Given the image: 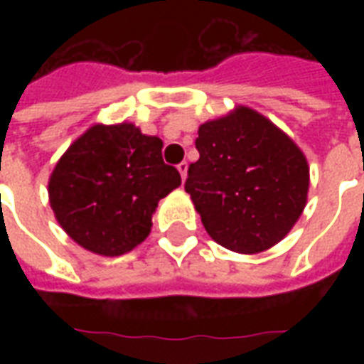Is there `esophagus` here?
<instances>
[{
	"mask_svg": "<svg viewBox=\"0 0 364 364\" xmlns=\"http://www.w3.org/2000/svg\"><path fill=\"white\" fill-rule=\"evenodd\" d=\"M177 170H179V173H181V177H183V181H185V177H187V170H188L187 162H185V160H183V162H179V164H177Z\"/></svg>",
	"mask_w": 364,
	"mask_h": 364,
	"instance_id": "esophagus-1",
	"label": "esophagus"
}]
</instances>
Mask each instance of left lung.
<instances>
[{
  "label": "left lung",
  "mask_w": 364,
  "mask_h": 364,
  "mask_svg": "<svg viewBox=\"0 0 364 364\" xmlns=\"http://www.w3.org/2000/svg\"><path fill=\"white\" fill-rule=\"evenodd\" d=\"M200 159L185 191L204 228L223 247L259 253L276 245L306 205L304 154L268 119L249 107L198 128Z\"/></svg>",
  "instance_id": "1"
}]
</instances>
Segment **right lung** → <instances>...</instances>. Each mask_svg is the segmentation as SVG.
Returning <instances> with one entry per match:
<instances>
[{
	"label": "right lung",
	"mask_w": 364,
	"mask_h": 364,
	"mask_svg": "<svg viewBox=\"0 0 364 364\" xmlns=\"http://www.w3.org/2000/svg\"><path fill=\"white\" fill-rule=\"evenodd\" d=\"M181 185L162 160V139L134 124H96L54 168L48 198L70 238L88 251L119 257L151 232L160 198Z\"/></svg>",
	"instance_id": "right-lung-1"
}]
</instances>
